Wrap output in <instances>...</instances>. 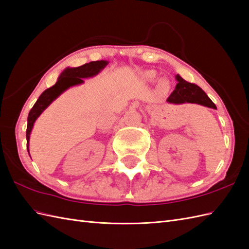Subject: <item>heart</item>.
Returning <instances> with one entry per match:
<instances>
[{
    "mask_svg": "<svg viewBox=\"0 0 249 249\" xmlns=\"http://www.w3.org/2000/svg\"><path fill=\"white\" fill-rule=\"evenodd\" d=\"M154 75H156L154 71H147V72H145V74H143L145 79H147V80H152L154 78Z\"/></svg>",
    "mask_w": 249,
    "mask_h": 249,
    "instance_id": "1",
    "label": "heart"
}]
</instances>
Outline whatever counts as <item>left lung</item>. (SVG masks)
Listing matches in <instances>:
<instances>
[{
  "label": "left lung",
  "mask_w": 249,
  "mask_h": 249,
  "mask_svg": "<svg viewBox=\"0 0 249 249\" xmlns=\"http://www.w3.org/2000/svg\"><path fill=\"white\" fill-rule=\"evenodd\" d=\"M176 80L178 83L175 87V90L167 98L169 103H196L207 107L216 108L211 99L207 96V93L199 86L194 84V83L186 82L179 74L176 75Z\"/></svg>",
  "instance_id": "8db88e82"
}]
</instances>
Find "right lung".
<instances>
[{"mask_svg":"<svg viewBox=\"0 0 249 249\" xmlns=\"http://www.w3.org/2000/svg\"><path fill=\"white\" fill-rule=\"evenodd\" d=\"M107 65V60H96V62H90L89 64H85L76 68H67L63 71V73L59 75L57 82L53 86L43 91L38 100L34 104L29 113L27 117V128H26V147H29L30 134L34 124L35 120L37 119L43 109L48 107L54 99H56L60 93L65 91L67 88L73 85H78L83 83V78H89V76L96 75L100 72Z\"/></svg>","mask_w":249,"mask_h":249,"instance_id":"obj_1","label":"right lung"}]
</instances>
